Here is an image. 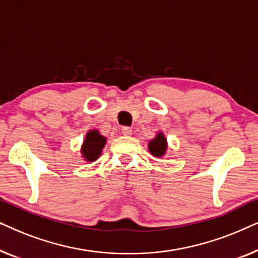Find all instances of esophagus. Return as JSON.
<instances>
[{
    "mask_svg": "<svg viewBox=\"0 0 258 258\" xmlns=\"http://www.w3.org/2000/svg\"><path fill=\"white\" fill-rule=\"evenodd\" d=\"M122 134L124 136L133 135V129L129 128V126H123V128H122Z\"/></svg>",
    "mask_w": 258,
    "mask_h": 258,
    "instance_id": "1",
    "label": "esophagus"
}]
</instances>
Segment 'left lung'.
<instances>
[{
  "label": "left lung",
  "mask_w": 258,
  "mask_h": 258,
  "mask_svg": "<svg viewBox=\"0 0 258 258\" xmlns=\"http://www.w3.org/2000/svg\"><path fill=\"white\" fill-rule=\"evenodd\" d=\"M148 149H149L150 154L155 157H163L168 149V142L165 139L164 134L162 132H158L156 136L150 141L148 144Z\"/></svg>",
  "instance_id": "obj_1"
}]
</instances>
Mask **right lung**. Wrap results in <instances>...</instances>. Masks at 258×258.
Instances as JSON below:
<instances>
[{"mask_svg":"<svg viewBox=\"0 0 258 258\" xmlns=\"http://www.w3.org/2000/svg\"><path fill=\"white\" fill-rule=\"evenodd\" d=\"M107 143V137L102 136L96 129H91L86 134L84 141L81 147V154L84 161L94 162L101 156L102 150Z\"/></svg>","mask_w":258,"mask_h":258,"instance_id":"right-lung-1","label":"right lung"}]
</instances>
